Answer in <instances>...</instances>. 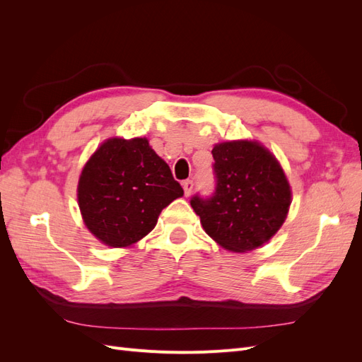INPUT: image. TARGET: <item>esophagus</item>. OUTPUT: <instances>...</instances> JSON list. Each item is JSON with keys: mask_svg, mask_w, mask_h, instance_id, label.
Instances as JSON below:
<instances>
[{"mask_svg": "<svg viewBox=\"0 0 362 362\" xmlns=\"http://www.w3.org/2000/svg\"><path fill=\"white\" fill-rule=\"evenodd\" d=\"M193 181L192 180H185L184 182H182V189H184V193H185V196H190V193L193 192Z\"/></svg>", "mask_w": 362, "mask_h": 362, "instance_id": "esophagus-1", "label": "esophagus"}]
</instances>
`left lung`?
Instances as JSON below:
<instances>
[{
	"mask_svg": "<svg viewBox=\"0 0 362 362\" xmlns=\"http://www.w3.org/2000/svg\"><path fill=\"white\" fill-rule=\"evenodd\" d=\"M211 154L216 190L205 198L194 194L190 205L205 233L222 247L254 250L286 221L291 204L286 173L258 141H223Z\"/></svg>",
	"mask_w": 362,
	"mask_h": 362,
	"instance_id": "8db88e82",
	"label": "left lung"
}]
</instances>
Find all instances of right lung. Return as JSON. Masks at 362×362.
Returning <instances> with one entry per match:
<instances>
[{"label": "right lung", "instance_id": "1", "mask_svg": "<svg viewBox=\"0 0 362 362\" xmlns=\"http://www.w3.org/2000/svg\"><path fill=\"white\" fill-rule=\"evenodd\" d=\"M168 163L148 139H108L83 168L78 205L87 229L107 246L137 243L157 225L163 208L181 198Z\"/></svg>", "mask_w": 362, "mask_h": 362}]
</instances>
